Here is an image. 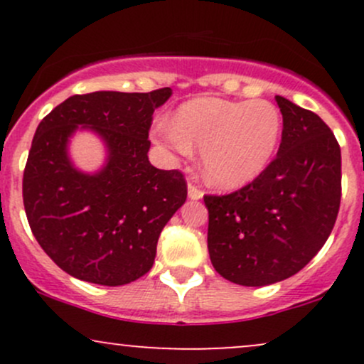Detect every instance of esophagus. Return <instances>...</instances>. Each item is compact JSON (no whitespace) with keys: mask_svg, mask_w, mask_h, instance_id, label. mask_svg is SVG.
Masks as SVG:
<instances>
[{"mask_svg":"<svg viewBox=\"0 0 364 364\" xmlns=\"http://www.w3.org/2000/svg\"><path fill=\"white\" fill-rule=\"evenodd\" d=\"M188 196H190L191 200H200L203 196V191L200 190L198 186H195V185H188Z\"/></svg>","mask_w":364,"mask_h":364,"instance_id":"obj_1","label":"esophagus"}]
</instances>
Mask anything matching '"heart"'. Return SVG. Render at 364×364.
<instances>
[{"instance_id": "heart-1", "label": "heart", "mask_w": 364, "mask_h": 364, "mask_svg": "<svg viewBox=\"0 0 364 364\" xmlns=\"http://www.w3.org/2000/svg\"><path fill=\"white\" fill-rule=\"evenodd\" d=\"M282 133L281 111L272 102L198 97L179 107L156 136L179 154L202 147V166L212 185L237 188L257 179L272 161Z\"/></svg>"}]
</instances>
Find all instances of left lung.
Instances as JSON below:
<instances>
[{
    "instance_id": "left-lung-1",
    "label": "left lung",
    "mask_w": 364,
    "mask_h": 364,
    "mask_svg": "<svg viewBox=\"0 0 364 364\" xmlns=\"http://www.w3.org/2000/svg\"><path fill=\"white\" fill-rule=\"evenodd\" d=\"M282 112L277 157L250 185L205 195L208 255L240 286H269L298 274L320 252L341 205V147L315 112L275 95Z\"/></svg>"
}]
</instances>
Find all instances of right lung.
<instances>
[{
    "label": "right lung",
    "mask_w": 364,
    "mask_h": 364,
    "mask_svg": "<svg viewBox=\"0 0 364 364\" xmlns=\"http://www.w3.org/2000/svg\"><path fill=\"white\" fill-rule=\"evenodd\" d=\"M169 87L72 95L41 121L23 171V205L32 235L73 277L101 286L129 284L152 269L161 231L186 200L181 171L149 162L152 114ZM77 129H90L108 150L94 175L69 161Z\"/></svg>",
    "instance_id": "1"
}]
</instances>
